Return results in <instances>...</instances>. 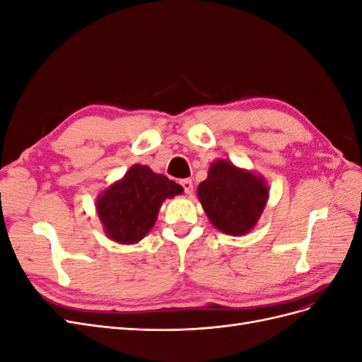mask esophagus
Returning a JSON list of instances; mask_svg holds the SVG:
<instances>
[{
	"label": "esophagus",
	"mask_w": 362,
	"mask_h": 362,
	"mask_svg": "<svg viewBox=\"0 0 362 362\" xmlns=\"http://www.w3.org/2000/svg\"><path fill=\"white\" fill-rule=\"evenodd\" d=\"M180 184L182 185V189H184L185 193H187V194L193 193V182H192V180H181Z\"/></svg>",
	"instance_id": "1"
}]
</instances>
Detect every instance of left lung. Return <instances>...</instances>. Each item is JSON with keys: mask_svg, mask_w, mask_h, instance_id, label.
I'll return each instance as SVG.
<instances>
[{"mask_svg": "<svg viewBox=\"0 0 362 362\" xmlns=\"http://www.w3.org/2000/svg\"><path fill=\"white\" fill-rule=\"evenodd\" d=\"M266 182L254 173L217 160L198 194L210 222L229 235H242L255 226L267 202Z\"/></svg>", "mask_w": 362, "mask_h": 362, "instance_id": "1", "label": "left lung"}]
</instances>
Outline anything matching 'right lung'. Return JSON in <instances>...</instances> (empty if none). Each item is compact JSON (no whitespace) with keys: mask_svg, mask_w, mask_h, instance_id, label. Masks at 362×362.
Here are the masks:
<instances>
[{"mask_svg":"<svg viewBox=\"0 0 362 362\" xmlns=\"http://www.w3.org/2000/svg\"><path fill=\"white\" fill-rule=\"evenodd\" d=\"M180 193V184L136 164L96 202L105 234L117 243L140 242L154 226L163 201Z\"/></svg>","mask_w":362,"mask_h":362,"instance_id":"obj_1","label":"right lung"}]
</instances>
